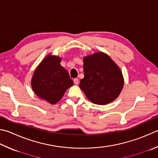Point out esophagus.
I'll return each mask as SVG.
<instances>
[{
    "instance_id": "esophagus-1",
    "label": "esophagus",
    "mask_w": 158,
    "mask_h": 158,
    "mask_svg": "<svg viewBox=\"0 0 158 158\" xmlns=\"http://www.w3.org/2000/svg\"><path fill=\"white\" fill-rule=\"evenodd\" d=\"M73 81H74V84H75V85H77V84H79V79H77V78H74L73 79Z\"/></svg>"
}]
</instances>
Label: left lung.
Instances as JSON below:
<instances>
[{"mask_svg": "<svg viewBox=\"0 0 158 158\" xmlns=\"http://www.w3.org/2000/svg\"><path fill=\"white\" fill-rule=\"evenodd\" d=\"M84 72L79 87L94 104H108L121 93L124 85L122 71L107 54L97 52L84 57Z\"/></svg>", "mask_w": 158, "mask_h": 158, "instance_id": "obj_1", "label": "left lung"}]
</instances>
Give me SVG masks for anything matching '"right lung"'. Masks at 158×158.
<instances>
[{
    "instance_id": "right-lung-1",
    "label": "right lung",
    "mask_w": 158,
    "mask_h": 158,
    "mask_svg": "<svg viewBox=\"0 0 158 158\" xmlns=\"http://www.w3.org/2000/svg\"><path fill=\"white\" fill-rule=\"evenodd\" d=\"M60 62L59 57L48 56L37 67L31 79L34 93L51 104L59 102L67 89L73 85L69 74Z\"/></svg>"
}]
</instances>
